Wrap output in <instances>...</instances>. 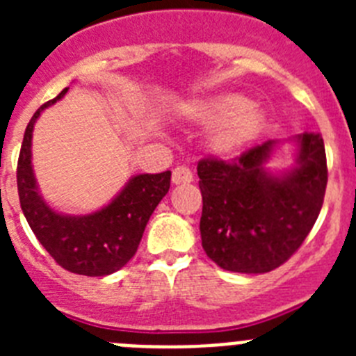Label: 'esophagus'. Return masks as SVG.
Masks as SVG:
<instances>
[{
    "label": "esophagus",
    "instance_id": "34e87169",
    "mask_svg": "<svg viewBox=\"0 0 356 356\" xmlns=\"http://www.w3.org/2000/svg\"><path fill=\"white\" fill-rule=\"evenodd\" d=\"M171 180L175 185L191 184V181H193V171L188 168H185V165H178V168L172 169Z\"/></svg>",
    "mask_w": 356,
    "mask_h": 356
}]
</instances>
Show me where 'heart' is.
Listing matches in <instances>:
<instances>
[{
  "label": "heart",
  "instance_id": "1",
  "mask_svg": "<svg viewBox=\"0 0 356 356\" xmlns=\"http://www.w3.org/2000/svg\"><path fill=\"white\" fill-rule=\"evenodd\" d=\"M188 118L203 127H217L210 146L219 155H234L259 135L264 112L238 94H221L194 103Z\"/></svg>",
  "mask_w": 356,
  "mask_h": 356
}]
</instances>
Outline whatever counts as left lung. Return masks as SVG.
Segmentation results:
<instances>
[{
	"instance_id": "left-lung-1",
	"label": "left lung",
	"mask_w": 356,
	"mask_h": 356,
	"mask_svg": "<svg viewBox=\"0 0 356 356\" xmlns=\"http://www.w3.org/2000/svg\"><path fill=\"white\" fill-rule=\"evenodd\" d=\"M296 168L266 171L275 140L232 160L197 163L203 196L200 232L203 250L226 271L260 275L300 250L323 207L328 181L325 143L319 134L296 137Z\"/></svg>"
}]
</instances>
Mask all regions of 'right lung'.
Wrapping results in <instances>:
<instances>
[{
  "label": "right lung",
  "instance_id": "add662e5",
  "mask_svg": "<svg viewBox=\"0 0 356 356\" xmlns=\"http://www.w3.org/2000/svg\"><path fill=\"white\" fill-rule=\"evenodd\" d=\"M67 89L44 103L28 122L17 160V193L31 232L65 271L83 276H106L127 266L137 253L144 228L171 185V171L134 176L105 209L87 216H62L46 205L31 169V131L46 106Z\"/></svg>",
  "mask_w": 356,
  "mask_h": 356
}]
</instances>
